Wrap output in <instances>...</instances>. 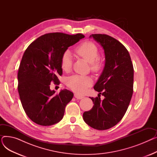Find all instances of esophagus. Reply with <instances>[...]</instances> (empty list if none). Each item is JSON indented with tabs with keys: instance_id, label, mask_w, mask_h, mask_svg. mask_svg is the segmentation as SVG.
Masks as SVG:
<instances>
[{
	"instance_id": "34e87169",
	"label": "esophagus",
	"mask_w": 157,
	"mask_h": 157,
	"mask_svg": "<svg viewBox=\"0 0 157 157\" xmlns=\"http://www.w3.org/2000/svg\"><path fill=\"white\" fill-rule=\"evenodd\" d=\"M74 97H75L76 98H78V99H81V98H83L84 97L83 96L80 95L78 94H74Z\"/></svg>"
}]
</instances>
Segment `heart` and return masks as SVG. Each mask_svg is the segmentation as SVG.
Segmentation results:
<instances>
[{"instance_id": "obj_1", "label": "heart", "mask_w": 157, "mask_h": 157, "mask_svg": "<svg viewBox=\"0 0 157 157\" xmlns=\"http://www.w3.org/2000/svg\"><path fill=\"white\" fill-rule=\"evenodd\" d=\"M77 55L90 63V69L94 72H98L102 67V62L98 58L99 52L97 46L91 41H86L76 49ZM72 60L69 51L66 50L60 59V66L64 71H69L72 67ZM92 83L88 76L73 75L67 79V86L74 91L83 94Z\"/></svg>"}]
</instances>
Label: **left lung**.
<instances>
[{
  "instance_id": "obj_1",
  "label": "left lung",
  "mask_w": 157,
  "mask_h": 157,
  "mask_svg": "<svg viewBox=\"0 0 157 157\" xmlns=\"http://www.w3.org/2000/svg\"><path fill=\"white\" fill-rule=\"evenodd\" d=\"M92 37L104 50V69L94 87L104 99L90 97L94 105L83 116L89 126L104 130L116 125L128 109L133 94L134 67L128 50L120 41L106 34Z\"/></svg>"
}]
</instances>
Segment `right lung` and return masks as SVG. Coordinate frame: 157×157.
<instances>
[{"label":"right lung","instance_id":"add662e5","mask_svg":"<svg viewBox=\"0 0 157 157\" xmlns=\"http://www.w3.org/2000/svg\"><path fill=\"white\" fill-rule=\"evenodd\" d=\"M84 37L82 34L48 33L33 41L25 51L18 72V90L25 112L37 124L49 126L62 119L74 94L67 89L55 94L49 85L60 84L62 54Z\"/></svg>","mask_w":157,"mask_h":157}]
</instances>
